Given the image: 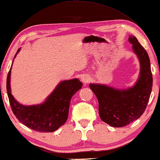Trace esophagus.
Segmentation results:
<instances>
[{
  "label": "esophagus",
  "instance_id": "esophagus-1",
  "mask_svg": "<svg viewBox=\"0 0 160 160\" xmlns=\"http://www.w3.org/2000/svg\"><path fill=\"white\" fill-rule=\"evenodd\" d=\"M89 80H90V78L88 75H83L81 77V81H82L84 84L88 83Z\"/></svg>",
  "mask_w": 160,
  "mask_h": 160
}]
</instances>
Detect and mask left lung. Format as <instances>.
I'll list each match as a JSON object with an SVG mask.
<instances>
[{
	"mask_svg": "<svg viewBox=\"0 0 160 160\" xmlns=\"http://www.w3.org/2000/svg\"><path fill=\"white\" fill-rule=\"evenodd\" d=\"M129 42L140 63V72L133 86L117 89L98 83L89 87L98 101L101 120L114 127H122L137 120L144 112L152 88V75L147 52L135 36H129Z\"/></svg>",
	"mask_w": 160,
	"mask_h": 160,
	"instance_id": "8db88e82",
	"label": "left lung"
}]
</instances>
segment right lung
Listing matches in <instances>:
<instances>
[{"mask_svg": "<svg viewBox=\"0 0 160 160\" xmlns=\"http://www.w3.org/2000/svg\"><path fill=\"white\" fill-rule=\"evenodd\" d=\"M21 48L14 57H16ZM14 59L7 77V92L12 112L26 127L41 132H52L62 127L68 119L72 96L82 87L78 79L63 80L58 84L45 101L40 104L25 106L19 103L11 93L10 76Z\"/></svg>", "mask_w": 160, "mask_h": 160, "instance_id": "1", "label": "right lung"}]
</instances>
